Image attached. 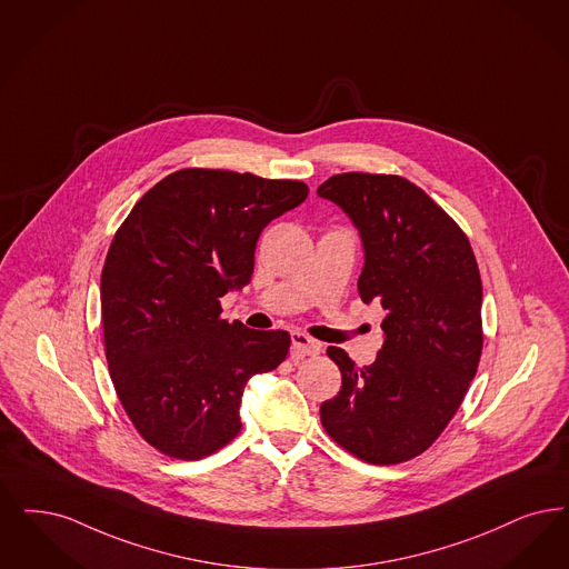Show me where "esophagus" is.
Instances as JSON below:
<instances>
[{
	"mask_svg": "<svg viewBox=\"0 0 569 569\" xmlns=\"http://www.w3.org/2000/svg\"><path fill=\"white\" fill-rule=\"evenodd\" d=\"M290 339H292V358L295 360L313 358V356H319V351H321V345L316 339L302 335V332H292Z\"/></svg>",
	"mask_w": 569,
	"mask_h": 569,
	"instance_id": "esophagus-1",
	"label": "esophagus"
}]
</instances>
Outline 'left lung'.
<instances>
[{
	"instance_id": "8db88e82",
	"label": "left lung",
	"mask_w": 569,
	"mask_h": 569,
	"mask_svg": "<svg viewBox=\"0 0 569 569\" xmlns=\"http://www.w3.org/2000/svg\"><path fill=\"white\" fill-rule=\"evenodd\" d=\"M319 197L342 207L362 234L358 290L387 311L375 365L356 366L339 347L328 358L341 391L319 409L345 451L389 466L430 449L461 407L482 353V283L466 232L402 176L349 171Z\"/></svg>"
}]
</instances>
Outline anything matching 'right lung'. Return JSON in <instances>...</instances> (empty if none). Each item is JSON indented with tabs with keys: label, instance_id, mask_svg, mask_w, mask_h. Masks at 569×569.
<instances>
[{
	"label": "right lung",
	"instance_id": "1",
	"mask_svg": "<svg viewBox=\"0 0 569 569\" xmlns=\"http://www.w3.org/2000/svg\"><path fill=\"white\" fill-rule=\"evenodd\" d=\"M309 194L296 180L188 167L154 183L116 230L101 271L106 358L139 436L194 461L241 432L251 375L281 365L283 330L220 318V298L246 286L262 232Z\"/></svg>",
	"mask_w": 569,
	"mask_h": 569
}]
</instances>
